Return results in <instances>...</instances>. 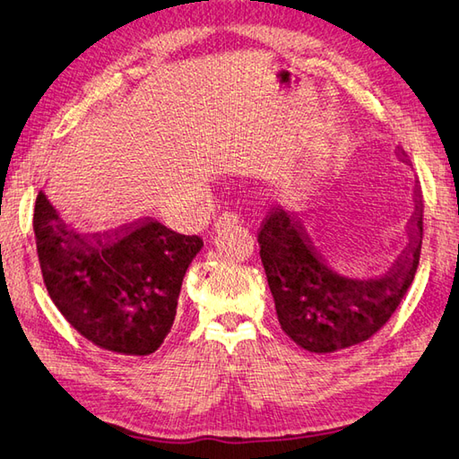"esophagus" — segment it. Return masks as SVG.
<instances>
[{"mask_svg": "<svg viewBox=\"0 0 459 459\" xmlns=\"http://www.w3.org/2000/svg\"><path fill=\"white\" fill-rule=\"evenodd\" d=\"M238 222V214L235 211H222L219 221H216V229H221L222 224H235Z\"/></svg>", "mask_w": 459, "mask_h": 459, "instance_id": "esophagus-1", "label": "esophagus"}]
</instances>
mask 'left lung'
I'll use <instances>...</instances> for the list:
<instances>
[{
    "instance_id": "8db88e82",
    "label": "left lung",
    "mask_w": 459,
    "mask_h": 459,
    "mask_svg": "<svg viewBox=\"0 0 459 459\" xmlns=\"http://www.w3.org/2000/svg\"><path fill=\"white\" fill-rule=\"evenodd\" d=\"M423 238V203L415 188L410 243L379 281H349L333 273L301 224L273 206L258 229L261 261L281 329L303 349L331 353L373 337L413 282Z\"/></svg>"
}]
</instances>
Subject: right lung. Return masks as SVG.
I'll return each mask as SVG.
<instances>
[{"instance_id": "add662e5", "label": "right lung", "mask_w": 459, "mask_h": 459, "mask_svg": "<svg viewBox=\"0 0 459 459\" xmlns=\"http://www.w3.org/2000/svg\"><path fill=\"white\" fill-rule=\"evenodd\" d=\"M41 277L65 321L108 351L148 355L177 316L182 279L203 238L154 219L78 235L39 190L33 206Z\"/></svg>"}]
</instances>
